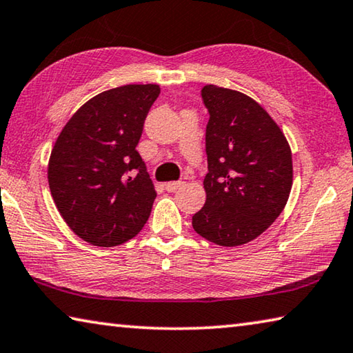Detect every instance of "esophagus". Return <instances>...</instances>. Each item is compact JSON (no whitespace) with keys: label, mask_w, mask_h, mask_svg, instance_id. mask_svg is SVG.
I'll return each instance as SVG.
<instances>
[{"label":"esophagus","mask_w":353,"mask_h":353,"mask_svg":"<svg viewBox=\"0 0 353 353\" xmlns=\"http://www.w3.org/2000/svg\"><path fill=\"white\" fill-rule=\"evenodd\" d=\"M183 185V182H168V183H165V188H166V191H176V190H179Z\"/></svg>","instance_id":"obj_1"}]
</instances>
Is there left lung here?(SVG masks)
I'll return each instance as SVG.
<instances>
[{"label": "left lung", "mask_w": 353, "mask_h": 353, "mask_svg": "<svg viewBox=\"0 0 353 353\" xmlns=\"http://www.w3.org/2000/svg\"><path fill=\"white\" fill-rule=\"evenodd\" d=\"M201 94L210 113L207 199L191 223L218 246H241L285 208L292 187L291 148L270 113L248 94L212 83Z\"/></svg>", "instance_id": "left-lung-1"}]
</instances>
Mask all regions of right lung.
<instances>
[{
    "label": "right lung",
    "instance_id": "right-lung-1",
    "mask_svg": "<svg viewBox=\"0 0 353 353\" xmlns=\"http://www.w3.org/2000/svg\"><path fill=\"white\" fill-rule=\"evenodd\" d=\"M157 83H130L88 99L65 124L51 151L48 183L59 213L93 246L134 238L155 193L137 145Z\"/></svg>",
    "mask_w": 353,
    "mask_h": 353
}]
</instances>
